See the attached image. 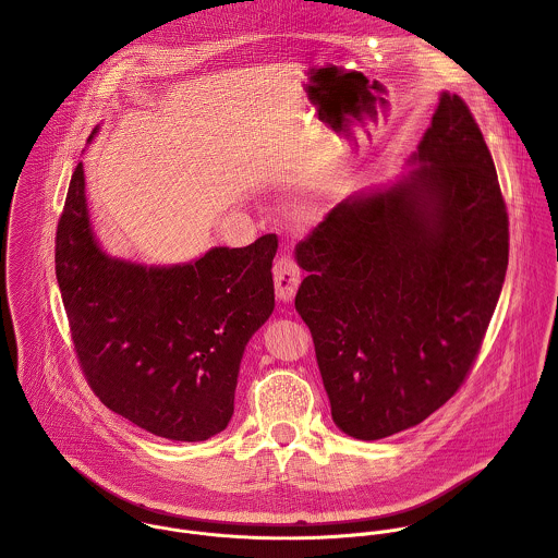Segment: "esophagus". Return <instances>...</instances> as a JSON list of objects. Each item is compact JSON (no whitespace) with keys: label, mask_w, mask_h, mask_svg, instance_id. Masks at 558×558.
I'll list each match as a JSON object with an SVG mask.
<instances>
[{"label":"esophagus","mask_w":558,"mask_h":558,"mask_svg":"<svg viewBox=\"0 0 558 558\" xmlns=\"http://www.w3.org/2000/svg\"><path fill=\"white\" fill-rule=\"evenodd\" d=\"M300 280H302V271H300L298 263L293 260V256H289V254L280 256L274 265V284H276L278 300L289 302L295 295Z\"/></svg>","instance_id":"esophagus-1"}]
</instances>
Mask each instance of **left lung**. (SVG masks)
<instances>
[{
  "mask_svg": "<svg viewBox=\"0 0 558 558\" xmlns=\"http://www.w3.org/2000/svg\"><path fill=\"white\" fill-rule=\"evenodd\" d=\"M407 179L336 205L295 247L306 323L340 430L422 424L465 381L508 269V209L484 134L444 93Z\"/></svg>",
  "mask_w": 558,
  "mask_h": 558,
  "instance_id": "obj_1",
  "label": "left lung"
}]
</instances>
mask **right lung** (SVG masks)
Here are the masks:
<instances>
[{
  "mask_svg": "<svg viewBox=\"0 0 558 558\" xmlns=\"http://www.w3.org/2000/svg\"><path fill=\"white\" fill-rule=\"evenodd\" d=\"M84 187L78 163L54 238L78 366L101 404L138 428L205 441L227 428L245 347L274 311L278 235L190 265H132L99 250Z\"/></svg>",
  "mask_w": 558,
  "mask_h": 558,
  "instance_id": "add662e5",
  "label": "right lung"
}]
</instances>
